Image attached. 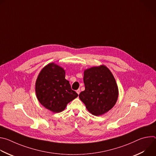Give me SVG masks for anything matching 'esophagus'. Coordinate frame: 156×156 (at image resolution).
I'll return each instance as SVG.
<instances>
[{"label":"esophagus","mask_w":156,"mask_h":156,"mask_svg":"<svg viewBox=\"0 0 156 156\" xmlns=\"http://www.w3.org/2000/svg\"><path fill=\"white\" fill-rule=\"evenodd\" d=\"M76 93H77L78 94H79L80 93V89H78V90H76Z\"/></svg>","instance_id":"esophagus-1"}]
</instances>
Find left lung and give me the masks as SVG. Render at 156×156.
Listing matches in <instances>:
<instances>
[{"label":"left lung","instance_id":"obj_1","mask_svg":"<svg viewBox=\"0 0 156 156\" xmlns=\"http://www.w3.org/2000/svg\"><path fill=\"white\" fill-rule=\"evenodd\" d=\"M85 90L79 98L86 108L94 115H101L112 108L119 96L115 80L104 65L87 69L84 72Z\"/></svg>","mask_w":156,"mask_h":156}]
</instances>
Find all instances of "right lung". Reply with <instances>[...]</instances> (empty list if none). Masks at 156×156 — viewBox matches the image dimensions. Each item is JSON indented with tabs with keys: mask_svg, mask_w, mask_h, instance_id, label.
<instances>
[{
	"mask_svg": "<svg viewBox=\"0 0 156 156\" xmlns=\"http://www.w3.org/2000/svg\"><path fill=\"white\" fill-rule=\"evenodd\" d=\"M65 70L54 63L39 73L36 82V94L39 102L53 112L63 111L66 105L78 97L65 78Z\"/></svg>",
	"mask_w": 156,
	"mask_h": 156,
	"instance_id": "obj_1",
	"label": "right lung"
}]
</instances>
